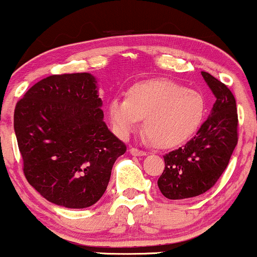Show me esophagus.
Segmentation results:
<instances>
[{"label": "esophagus", "instance_id": "1", "mask_svg": "<svg viewBox=\"0 0 257 257\" xmlns=\"http://www.w3.org/2000/svg\"><path fill=\"white\" fill-rule=\"evenodd\" d=\"M129 152H131V155L137 156V157H143V156H146L145 151H141V150L134 149V147H132V149L129 150Z\"/></svg>", "mask_w": 257, "mask_h": 257}]
</instances>
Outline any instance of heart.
Here are the masks:
<instances>
[{"instance_id": "b5f03b06", "label": "heart", "mask_w": 257, "mask_h": 257, "mask_svg": "<svg viewBox=\"0 0 257 257\" xmlns=\"http://www.w3.org/2000/svg\"><path fill=\"white\" fill-rule=\"evenodd\" d=\"M204 95L169 79H150L133 84L125 98L107 104V117L119 138L137 132L144 120L146 134L159 149H174L198 132L205 117Z\"/></svg>"}]
</instances>
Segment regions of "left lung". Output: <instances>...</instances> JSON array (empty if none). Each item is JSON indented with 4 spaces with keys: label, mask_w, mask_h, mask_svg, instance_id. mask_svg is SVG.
<instances>
[{
    "label": "left lung",
    "mask_w": 257,
    "mask_h": 257,
    "mask_svg": "<svg viewBox=\"0 0 257 257\" xmlns=\"http://www.w3.org/2000/svg\"><path fill=\"white\" fill-rule=\"evenodd\" d=\"M203 78L216 101L196 137L164 156L158 187L168 199H186L210 190L225 172L238 143L235 99L222 82L208 72Z\"/></svg>",
    "instance_id": "8db88e82"
}]
</instances>
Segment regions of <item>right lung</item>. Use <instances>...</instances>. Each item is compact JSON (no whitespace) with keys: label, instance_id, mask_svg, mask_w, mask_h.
Returning a JSON list of instances; mask_svg holds the SVG:
<instances>
[{"label":"right lung","instance_id":"1","mask_svg":"<svg viewBox=\"0 0 257 257\" xmlns=\"http://www.w3.org/2000/svg\"><path fill=\"white\" fill-rule=\"evenodd\" d=\"M101 106L98 81L88 72L49 76L18 101L14 132L25 178L53 204H95L126 151L104 122Z\"/></svg>","mask_w":257,"mask_h":257}]
</instances>
